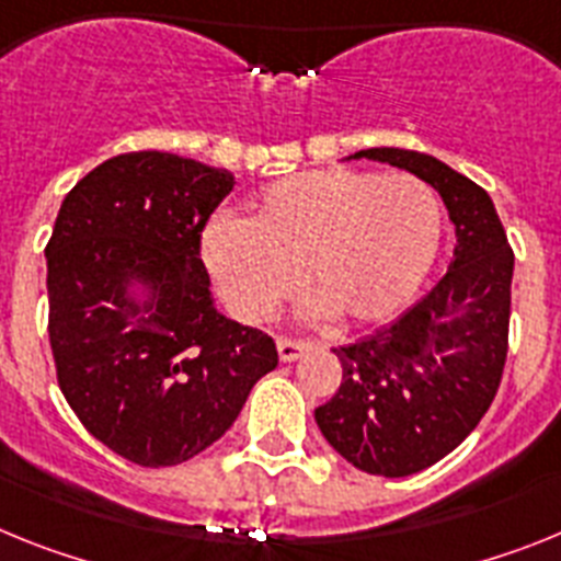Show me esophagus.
<instances>
[{
    "label": "esophagus",
    "mask_w": 561,
    "mask_h": 561,
    "mask_svg": "<svg viewBox=\"0 0 561 561\" xmlns=\"http://www.w3.org/2000/svg\"><path fill=\"white\" fill-rule=\"evenodd\" d=\"M313 344L310 341H296V339H276V353H279V362L290 364L296 362L305 350H310Z\"/></svg>",
    "instance_id": "34e87169"
}]
</instances>
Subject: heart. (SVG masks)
<instances>
[{
	"label": "heart",
	"mask_w": 561,
	"mask_h": 561,
	"mask_svg": "<svg viewBox=\"0 0 561 561\" xmlns=\"http://www.w3.org/2000/svg\"><path fill=\"white\" fill-rule=\"evenodd\" d=\"M443 208L412 174L313 169L267 186L248 222L217 220L206 265L228 308L267 321L301 287L313 316L375 324L412 301L440 251Z\"/></svg>",
	"instance_id": "1"
}]
</instances>
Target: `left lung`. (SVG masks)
<instances>
[{
  "instance_id": "obj_1",
  "label": "left lung",
  "mask_w": 561,
  "mask_h": 561,
  "mask_svg": "<svg viewBox=\"0 0 561 561\" xmlns=\"http://www.w3.org/2000/svg\"><path fill=\"white\" fill-rule=\"evenodd\" d=\"M353 158L421 178L455 222L446 276L387 330L333 350L339 392L316 409L321 435L355 469L409 477L455 451L494 401L508 355L514 251L485 188L443 160L392 146Z\"/></svg>"
}]
</instances>
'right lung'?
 I'll return each mask as SVG.
<instances>
[{
	"label": "right lung",
	"mask_w": 561,
	"mask_h": 561,
	"mask_svg": "<svg viewBox=\"0 0 561 561\" xmlns=\"http://www.w3.org/2000/svg\"><path fill=\"white\" fill-rule=\"evenodd\" d=\"M231 188L199 160L118 154L72 186L45 248L58 387L95 440L146 469L220 440L279 364L271 335L214 308L199 260Z\"/></svg>",
	"instance_id": "obj_1"
}]
</instances>
